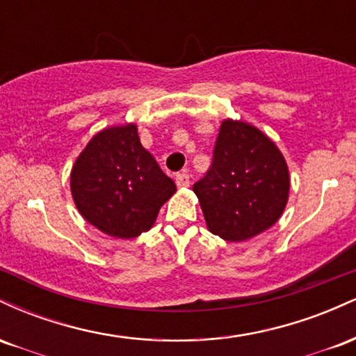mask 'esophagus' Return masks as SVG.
Here are the masks:
<instances>
[{"instance_id": "1", "label": "esophagus", "mask_w": 356, "mask_h": 356, "mask_svg": "<svg viewBox=\"0 0 356 356\" xmlns=\"http://www.w3.org/2000/svg\"><path fill=\"white\" fill-rule=\"evenodd\" d=\"M175 184H177V187H189V184H191L189 174L182 172V174L175 175Z\"/></svg>"}]
</instances>
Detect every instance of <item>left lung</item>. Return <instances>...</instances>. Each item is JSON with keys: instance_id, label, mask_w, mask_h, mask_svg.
I'll use <instances>...</instances> for the list:
<instances>
[{"instance_id": "1", "label": "left lung", "mask_w": 356, "mask_h": 356, "mask_svg": "<svg viewBox=\"0 0 356 356\" xmlns=\"http://www.w3.org/2000/svg\"><path fill=\"white\" fill-rule=\"evenodd\" d=\"M207 229L239 243L269 229L283 214L289 172L275 142L254 125L224 120L212 165L194 184Z\"/></svg>"}]
</instances>
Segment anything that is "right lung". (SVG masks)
<instances>
[{"mask_svg": "<svg viewBox=\"0 0 356 356\" xmlns=\"http://www.w3.org/2000/svg\"><path fill=\"white\" fill-rule=\"evenodd\" d=\"M70 189L85 220L112 238L130 239L154 226L175 184L142 147L137 125L127 124L92 137L73 164Z\"/></svg>", "mask_w": 356, "mask_h": 356, "instance_id": "right-lung-1", "label": "right lung"}]
</instances>
